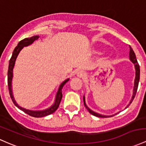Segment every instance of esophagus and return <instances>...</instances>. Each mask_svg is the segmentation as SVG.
Here are the masks:
<instances>
[{
    "mask_svg": "<svg viewBox=\"0 0 146 146\" xmlns=\"http://www.w3.org/2000/svg\"><path fill=\"white\" fill-rule=\"evenodd\" d=\"M77 76L79 78H84V77H86V73L83 71H79L77 73Z\"/></svg>",
    "mask_w": 146,
    "mask_h": 146,
    "instance_id": "obj_1",
    "label": "esophagus"
}]
</instances>
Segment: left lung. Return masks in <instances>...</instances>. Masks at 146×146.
Instances as JSON below:
<instances>
[{
	"instance_id": "1",
	"label": "left lung",
	"mask_w": 146,
	"mask_h": 146,
	"mask_svg": "<svg viewBox=\"0 0 146 146\" xmlns=\"http://www.w3.org/2000/svg\"><path fill=\"white\" fill-rule=\"evenodd\" d=\"M129 60H130L131 62H132L134 64V67H135V70H136V76H135V80H134V89H133V95H132V99H131L129 105H127V106L126 107V108H127V107L129 106V105L132 103L133 100H134V97H135V95L136 94H137V89H138L139 79H140V67H139V64H138V62H137V58H136L135 53H134V50H133L132 47H131L130 46H129ZM83 100H84V106H85L86 108L87 109V110L89 111V113H91L92 115H94V116H97V117H100V118H107V117H110V116H114V115H112V116H105V115H102V114H100V113H96V112H94V111L91 110L89 107L86 106L85 103V98H84V96L83 97Z\"/></svg>"
}]
</instances>
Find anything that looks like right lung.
Here are the masks:
<instances>
[{"label": "right lung", "mask_w": 146, "mask_h": 146, "mask_svg": "<svg viewBox=\"0 0 146 146\" xmlns=\"http://www.w3.org/2000/svg\"><path fill=\"white\" fill-rule=\"evenodd\" d=\"M39 36H33L32 37L30 38H25L23 40H21V41H19V43L17 45V47L15 48L13 52H12V57H11L10 60H9V68H8V72H7V84H8V89H9V95H10L11 98H12V102H14V104L15 105V106H17L19 109H20L21 110L26 113L27 114L30 115V116H33V117L35 118H40L43 117V116H48V115L51 114V113H54L56 110H57V108L59 107V105H60L61 100L62 98V89L63 88V86L67 82L69 79L66 80L65 81H64L62 84H60V87H59L58 91H57V94H56L55 97V102H54L53 105H52L49 108L46 109L45 110H41V111H32V110H26V109L22 108L21 107H20L18 104L14 100L13 94H12V78H13V68L14 66V64H15L16 60H17V57L18 56L19 53L20 52V51L23 49V47L25 46H28L29 45L32 44L33 42L35 41V40H37L39 39Z\"/></svg>", "instance_id": "1"}]
</instances>
